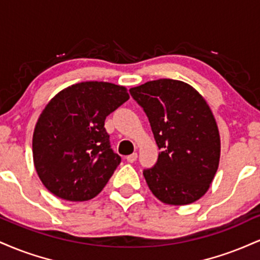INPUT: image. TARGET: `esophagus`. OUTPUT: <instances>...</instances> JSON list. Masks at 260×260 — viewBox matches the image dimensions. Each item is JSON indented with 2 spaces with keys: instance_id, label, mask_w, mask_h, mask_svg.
<instances>
[{
  "instance_id": "34e87169",
  "label": "esophagus",
  "mask_w": 260,
  "mask_h": 260,
  "mask_svg": "<svg viewBox=\"0 0 260 260\" xmlns=\"http://www.w3.org/2000/svg\"><path fill=\"white\" fill-rule=\"evenodd\" d=\"M137 157H138V155H137V153H133V154L128 155V156L126 157V159H127L128 162H131V164H132V162H134V161L137 160Z\"/></svg>"
}]
</instances>
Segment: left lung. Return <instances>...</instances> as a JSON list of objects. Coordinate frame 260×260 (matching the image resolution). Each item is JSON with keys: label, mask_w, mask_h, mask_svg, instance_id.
<instances>
[{"label": "left lung", "mask_w": 260, "mask_h": 260, "mask_svg": "<svg viewBox=\"0 0 260 260\" xmlns=\"http://www.w3.org/2000/svg\"><path fill=\"white\" fill-rule=\"evenodd\" d=\"M144 109L160 149L144 170L149 189L169 205H187L208 192L219 168L220 134L204 98L181 80L157 79L129 89Z\"/></svg>", "instance_id": "8db88e82"}]
</instances>
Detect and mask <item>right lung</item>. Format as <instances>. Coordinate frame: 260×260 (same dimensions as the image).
I'll return each instance as SVG.
<instances>
[{"mask_svg":"<svg viewBox=\"0 0 260 260\" xmlns=\"http://www.w3.org/2000/svg\"><path fill=\"white\" fill-rule=\"evenodd\" d=\"M128 99L126 86L82 82L47 103L32 134L34 166L47 190L70 202L99 194L121 162L110 147L106 116Z\"/></svg>","mask_w":260,"mask_h":260,"instance_id":"right-lung-1","label":"right lung"}]
</instances>
